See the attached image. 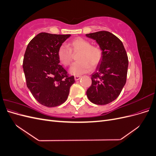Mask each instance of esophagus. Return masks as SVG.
Returning <instances> with one entry per match:
<instances>
[{
	"instance_id": "1",
	"label": "esophagus",
	"mask_w": 156,
	"mask_h": 156,
	"mask_svg": "<svg viewBox=\"0 0 156 156\" xmlns=\"http://www.w3.org/2000/svg\"><path fill=\"white\" fill-rule=\"evenodd\" d=\"M75 81H78L80 79H81V76H78V75H76V76L74 77Z\"/></svg>"
}]
</instances>
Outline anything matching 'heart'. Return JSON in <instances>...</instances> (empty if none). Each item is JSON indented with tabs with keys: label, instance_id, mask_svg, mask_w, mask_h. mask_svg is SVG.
Masks as SVG:
<instances>
[{
	"label": "heart",
	"instance_id": "obj_1",
	"mask_svg": "<svg viewBox=\"0 0 156 156\" xmlns=\"http://www.w3.org/2000/svg\"><path fill=\"white\" fill-rule=\"evenodd\" d=\"M67 45H61L57 51L58 58L64 66H68L72 62V52L79 51L77 56L79 61L70 68V73L74 75H81L89 72L91 67L94 69L100 64L103 56L102 49L99 46L92 45L91 42L77 37L71 41Z\"/></svg>",
	"mask_w": 156,
	"mask_h": 156
}]
</instances>
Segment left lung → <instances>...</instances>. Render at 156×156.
Returning <instances> with one entry per match:
<instances>
[{
  "instance_id": "1",
  "label": "left lung",
  "mask_w": 156,
  "mask_h": 156,
  "mask_svg": "<svg viewBox=\"0 0 156 156\" xmlns=\"http://www.w3.org/2000/svg\"><path fill=\"white\" fill-rule=\"evenodd\" d=\"M86 36L95 40L103 51L101 62L91 75L87 96L94 104L106 105L119 97L125 85L128 57L121 40L112 33L99 31Z\"/></svg>"
}]
</instances>
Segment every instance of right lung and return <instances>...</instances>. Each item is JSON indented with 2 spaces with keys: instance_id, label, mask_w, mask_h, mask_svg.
Listing matches in <instances>:
<instances>
[{
  "instance_id": "add662e5",
  "label": "right lung",
  "mask_w": 156,
  "mask_h": 156,
  "mask_svg": "<svg viewBox=\"0 0 156 156\" xmlns=\"http://www.w3.org/2000/svg\"><path fill=\"white\" fill-rule=\"evenodd\" d=\"M70 34L41 32L28 44L23 68L27 86L42 105L53 107L66 101L74 76L59 64L57 51Z\"/></svg>"
}]
</instances>
